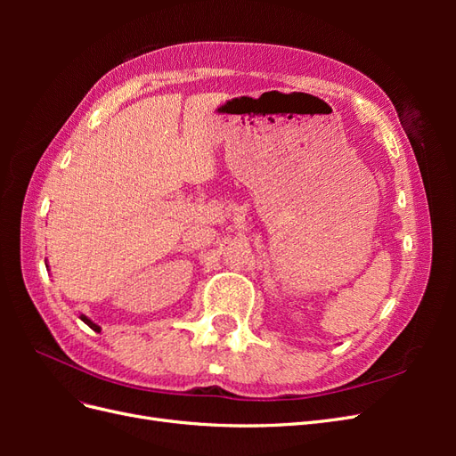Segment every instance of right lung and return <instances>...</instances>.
Listing matches in <instances>:
<instances>
[{
	"label": "right lung",
	"instance_id": "1",
	"mask_svg": "<svg viewBox=\"0 0 456 456\" xmlns=\"http://www.w3.org/2000/svg\"><path fill=\"white\" fill-rule=\"evenodd\" d=\"M81 320H84V322H86V323H87V325H89V327H91L93 330H96V333H101V327H99V325H96V323H93V322L89 320V317H87V315H84V314H81Z\"/></svg>",
	"mask_w": 456,
	"mask_h": 456
}]
</instances>
